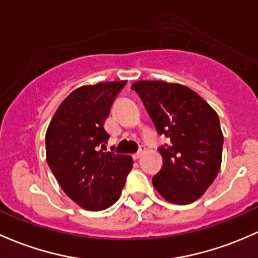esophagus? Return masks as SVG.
Here are the masks:
<instances>
[{
	"label": "esophagus",
	"mask_w": 258,
	"mask_h": 258,
	"mask_svg": "<svg viewBox=\"0 0 258 258\" xmlns=\"http://www.w3.org/2000/svg\"><path fill=\"white\" fill-rule=\"evenodd\" d=\"M143 153H145V148H143V147H141L140 150H138L137 153H135V154H134V158H135V159H138V158H141V157L143 156Z\"/></svg>",
	"instance_id": "esophagus-1"
}]
</instances>
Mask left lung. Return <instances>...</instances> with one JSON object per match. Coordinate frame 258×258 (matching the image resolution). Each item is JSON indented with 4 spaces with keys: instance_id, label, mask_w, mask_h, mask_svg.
<instances>
[{
    "instance_id": "left-lung-1",
    "label": "left lung",
    "mask_w": 258,
    "mask_h": 258,
    "mask_svg": "<svg viewBox=\"0 0 258 258\" xmlns=\"http://www.w3.org/2000/svg\"><path fill=\"white\" fill-rule=\"evenodd\" d=\"M131 89L142 100L157 132L170 140L158 148L163 165L152 179L154 188L167 202L190 204L220 170L224 136L218 113L180 84L140 80Z\"/></svg>"
}]
</instances>
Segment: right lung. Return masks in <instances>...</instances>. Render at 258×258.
Listing matches in <instances>:
<instances>
[{
  "mask_svg": "<svg viewBox=\"0 0 258 258\" xmlns=\"http://www.w3.org/2000/svg\"><path fill=\"white\" fill-rule=\"evenodd\" d=\"M126 85L108 81L75 89L59 105L47 134V163L64 193L86 210L110 208L120 198L132 157L104 152L110 135L104 123Z\"/></svg>",
  "mask_w": 258,
  "mask_h": 258,
  "instance_id": "add662e5",
  "label": "right lung"
}]
</instances>
